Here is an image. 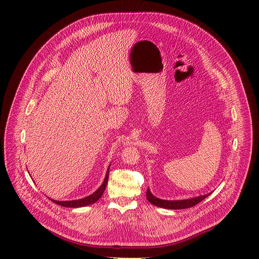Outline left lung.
<instances>
[{"mask_svg":"<svg viewBox=\"0 0 259 259\" xmlns=\"http://www.w3.org/2000/svg\"><path fill=\"white\" fill-rule=\"evenodd\" d=\"M210 194L200 196V197H196V198H192V199H188V200L167 201V200H161L159 198H156L155 196L152 195L151 191L147 189L146 198H147V201L152 203L153 205L157 206V207H161V208H165V209H187V208H191V207L199 204L201 201L206 199Z\"/></svg>","mask_w":259,"mask_h":259,"instance_id":"8db88e82","label":"left lung"}]
</instances>
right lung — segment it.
I'll return each instance as SVG.
<instances>
[{
    "instance_id": "1",
    "label": "right lung",
    "mask_w": 259,
    "mask_h": 259,
    "mask_svg": "<svg viewBox=\"0 0 259 259\" xmlns=\"http://www.w3.org/2000/svg\"><path fill=\"white\" fill-rule=\"evenodd\" d=\"M108 170H109V167L107 169V172L105 174V178L101 184V187L96 191L94 192L92 195L86 197V198H83V199H80V200H72V201H55V200H51L53 203L57 204V205H60V206H63V207H69V208H79V207H84V206H88V205H91V204H94L95 202H97L100 197L102 196L105 188H106V184H107V181H108Z\"/></svg>"
}]
</instances>
